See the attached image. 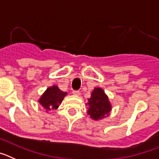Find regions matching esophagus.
<instances>
[{
    "label": "esophagus",
    "instance_id": "obj_1",
    "mask_svg": "<svg viewBox=\"0 0 159 159\" xmlns=\"http://www.w3.org/2000/svg\"><path fill=\"white\" fill-rule=\"evenodd\" d=\"M73 94L75 96H79L80 95V92L79 91H73Z\"/></svg>",
    "mask_w": 159,
    "mask_h": 159
}]
</instances>
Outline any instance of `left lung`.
<instances>
[{"label":"left lung","mask_w":159,"mask_h":159,"mask_svg":"<svg viewBox=\"0 0 159 159\" xmlns=\"http://www.w3.org/2000/svg\"><path fill=\"white\" fill-rule=\"evenodd\" d=\"M85 103L87 106V114L93 120H101L108 117L111 111V104L104 90L101 87H96L93 90L91 97Z\"/></svg>","instance_id":"8db88e82"}]
</instances>
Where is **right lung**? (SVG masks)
Returning <instances> with one entry per match:
<instances>
[{"instance_id": "obj_1", "label": "right lung", "mask_w": 159, "mask_h": 159, "mask_svg": "<svg viewBox=\"0 0 159 159\" xmlns=\"http://www.w3.org/2000/svg\"><path fill=\"white\" fill-rule=\"evenodd\" d=\"M66 94L67 93L62 91L58 85H53L44 91L38 100V102L42 105L47 112H49L58 108V105L61 104Z\"/></svg>"}]
</instances>
